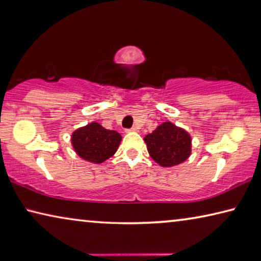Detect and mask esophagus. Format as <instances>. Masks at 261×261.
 I'll list each match as a JSON object with an SVG mask.
<instances>
[{
    "instance_id": "obj_1",
    "label": "esophagus",
    "mask_w": 261,
    "mask_h": 261,
    "mask_svg": "<svg viewBox=\"0 0 261 261\" xmlns=\"http://www.w3.org/2000/svg\"><path fill=\"white\" fill-rule=\"evenodd\" d=\"M125 131L126 132H135V131H137V129H136L135 126H132V127H130V129H126Z\"/></svg>"
}]
</instances>
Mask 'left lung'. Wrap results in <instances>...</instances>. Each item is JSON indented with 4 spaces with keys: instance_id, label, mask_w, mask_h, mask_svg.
I'll use <instances>...</instances> for the list:
<instances>
[{
    "instance_id": "left-lung-1",
    "label": "left lung",
    "mask_w": 261,
    "mask_h": 261,
    "mask_svg": "<svg viewBox=\"0 0 261 261\" xmlns=\"http://www.w3.org/2000/svg\"><path fill=\"white\" fill-rule=\"evenodd\" d=\"M144 140L151 158L164 167L184 163L190 154V136L169 122L161 124Z\"/></svg>"
}]
</instances>
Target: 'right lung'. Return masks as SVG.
Instances as JSON below:
<instances>
[{"label":"right lung","instance_id":"add662e5","mask_svg":"<svg viewBox=\"0 0 261 261\" xmlns=\"http://www.w3.org/2000/svg\"><path fill=\"white\" fill-rule=\"evenodd\" d=\"M121 135L107 130L98 123H90L72 135V145L81 158L95 164H101L117 151Z\"/></svg>","mask_w":261,"mask_h":261}]
</instances>
